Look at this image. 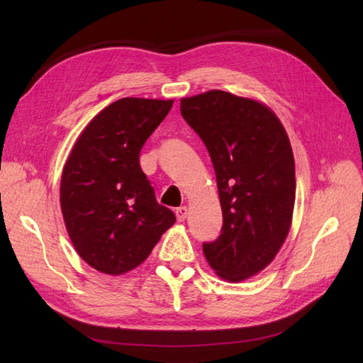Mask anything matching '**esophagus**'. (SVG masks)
<instances>
[{"label": "esophagus", "mask_w": 363, "mask_h": 363, "mask_svg": "<svg viewBox=\"0 0 363 363\" xmlns=\"http://www.w3.org/2000/svg\"><path fill=\"white\" fill-rule=\"evenodd\" d=\"M175 216H177V221H184L186 216H188V207L182 206L179 208H175Z\"/></svg>", "instance_id": "34e87169"}]
</instances>
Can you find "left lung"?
<instances>
[{
	"mask_svg": "<svg viewBox=\"0 0 363 363\" xmlns=\"http://www.w3.org/2000/svg\"><path fill=\"white\" fill-rule=\"evenodd\" d=\"M180 112L212 159L223 228L204 256L219 277L267 268L286 239L295 203L291 142L269 107L224 91L183 98Z\"/></svg>",
	"mask_w": 363,
	"mask_h": 363,
	"instance_id": "1",
	"label": "left lung"
}]
</instances>
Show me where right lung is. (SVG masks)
<instances>
[{
  "mask_svg": "<svg viewBox=\"0 0 363 363\" xmlns=\"http://www.w3.org/2000/svg\"><path fill=\"white\" fill-rule=\"evenodd\" d=\"M172 103L121 98L86 125L65 163V225L77 252L96 271L119 276L135 269L175 223L139 164L142 147Z\"/></svg>",
  "mask_w": 363,
  "mask_h": 363,
  "instance_id": "add662e5",
  "label": "right lung"
}]
</instances>
